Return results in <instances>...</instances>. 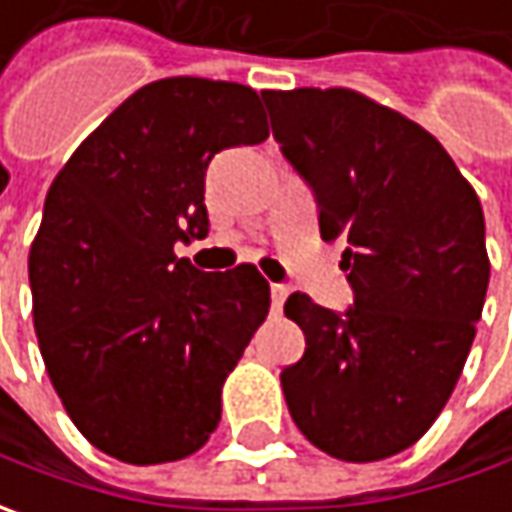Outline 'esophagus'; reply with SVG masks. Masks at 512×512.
<instances>
[{
  "label": "esophagus",
  "mask_w": 512,
  "mask_h": 512,
  "mask_svg": "<svg viewBox=\"0 0 512 512\" xmlns=\"http://www.w3.org/2000/svg\"><path fill=\"white\" fill-rule=\"evenodd\" d=\"M287 296H290V290H287L285 285H270V302H273V310H276V313H282Z\"/></svg>",
  "instance_id": "esophagus-1"
}]
</instances>
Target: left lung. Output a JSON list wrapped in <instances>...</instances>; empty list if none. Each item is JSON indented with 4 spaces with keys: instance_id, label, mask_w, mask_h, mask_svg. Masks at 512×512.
Wrapping results in <instances>:
<instances>
[{
    "instance_id": "1",
    "label": "left lung",
    "mask_w": 512,
    "mask_h": 512,
    "mask_svg": "<svg viewBox=\"0 0 512 512\" xmlns=\"http://www.w3.org/2000/svg\"><path fill=\"white\" fill-rule=\"evenodd\" d=\"M262 99L356 293L344 316L285 302L307 344L282 370L287 407L327 456L379 462L422 439L462 376L490 282L482 202L436 136L359 90Z\"/></svg>"
}]
</instances>
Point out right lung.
I'll return each mask as SVG.
<instances>
[{
    "label": "right lung",
    "instance_id": "right-lung-1",
    "mask_svg": "<svg viewBox=\"0 0 512 512\" xmlns=\"http://www.w3.org/2000/svg\"><path fill=\"white\" fill-rule=\"evenodd\" d=\"M259 93L170 76L128 96L56 173L30 245L33 327L53 390L93 447L179 462L222 419V384L270 310L256 265L202 273L205 170L265 142Z\"/></svg>",
    "mask_w": 512,
    "mask_h": 512
}]
</instances>
